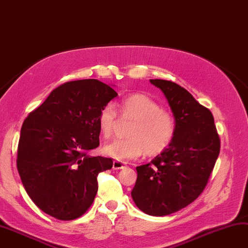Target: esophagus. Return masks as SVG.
Listing matches in <instances>:
<instances>
[{
  "mask_svg": "<svg viewBox=\"0 0 248 248\" xmlns=\"http://www.w3.org/2000/svg\"><path fill=\"white\" fill-rule=\"evenodd\" d=\"M112 167H113V170H123L124 167H126V163L121 161H114Z\"/></svg>",
  "mask_w": 248,
  "mask_h": 248,
  "instance_id": "34e87169",
  "label": "esophagus"
}]
</instances>
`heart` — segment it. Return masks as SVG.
<instances>
[{
    "label": "heart",
    "instance_id": "obj_1",
    "mask_svg": "<svg viewBox=\"0 0 248 248\" xmlns=\"http://www.w3.org/2000/svg\"><path fill=\"white\" fill-rule=\"evenodd\" d=\"M120 109L123 116L134 119L128 130L127 139H115L107 143L102 151L118 161H128L143 153L156 155L171 143L176 133V120L170 111L147 95L133 94L121 101ZM118 113L112 104L106 105L98 115V126L104 137L113 134Z\"/></svg>",
    "mask_w": 248,
    "mask_h": 248
}]
</instances>
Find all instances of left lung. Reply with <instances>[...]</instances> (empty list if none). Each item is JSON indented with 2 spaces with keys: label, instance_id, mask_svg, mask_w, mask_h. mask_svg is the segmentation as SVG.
Here are the masks:
<instances>
[{
  "label": "left lung",
  "instance_id": "left-lung-1",
  "mask_svg": "<svg viewBox=\"0 0 248 248\" xmlns=\"http://www.w3.org/2000/svg\"><path fill=\"white\" fill-rule=\"evenodd\" d=\"M163 92L176 120L171 143L148 164L136 167L132 191L136 206L150 216H166L188 206L207 185L220 140L207 108L178 84L150 80Z\"/></svg>",
  "mask_w": 248,
  "mask_h": 248
}]
</instances>
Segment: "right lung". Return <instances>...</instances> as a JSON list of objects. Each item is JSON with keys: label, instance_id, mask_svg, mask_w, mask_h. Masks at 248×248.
<instances>
[{"label": "right lung", "instance_id": "right-lung-1", "mask_svg": "<svg viewBox=\"0 0 248 248\" xmlns=\"http://www.w3.org/2000/svg\"><path fill=\"white\" fill-rule=\"evenodd\" d=\"M116 96L95 78L67 82L23 122L18 172L30 199L49 216L72 220L94 202L97 176L113 161L87 152L99 146L98 115Z\"/></svg>", "mask_w": 248, "mask_h": 248}]
</instances>
